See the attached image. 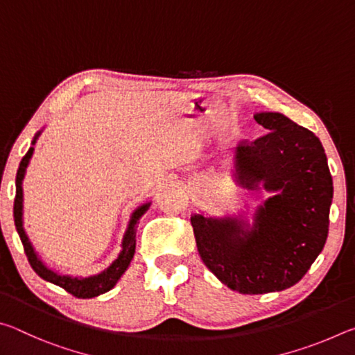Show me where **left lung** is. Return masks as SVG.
<instances>
[{
    "mask_svg": "<svg viewBox=\"0 0 355 355\" xmlns=\"http://www.w3.org/2000/svg\"><path fill=\"white\" fill-rule=\"evenodd\" d=\"M269 133L235 150L236 180L248 189L275 196L257 209L254 227L238 218L191 216L205 266L243 294L282 291L304 277L329 233L332 175L322 144L310 130L280 112H260Z\"/></svg>",
    "mask_w": 355,
    "mask_h": 355,
    "instance_id": "8db88e82",
    "label": "left lung"
}]
</instances>
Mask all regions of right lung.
Masks as SVG:
<instances>
[{
	"label": "right lung",
	"instance_id": "obj_1",
	"mask_svg": "<svg viewBox=\"0 0 355 355\" xmlns=\"http://www.w3.org/2000/svg\"><path fill=\"white\" fill-rule=\"evenodd\" d=\"M40 135V131L34 136L33 146L37 141V137ZM34 152V147L28 150V153L23 156L21 163L19 171H17V178H15V186H17V192H15V200H14V222L17 227V232H19V236L21 239L23 249H25V254L28 257V261L31 264V268L35 271V274L40 275L42 279L46 282H51L58 286L64 288L65 291L70 293L71 296H75L78 299H91L95 296H100L106 291H110L114 285L117 284V280L122 277V274L127 271V268L130 266L131 260H133L135 255V249H136V224L137 220L141 219V216L147 211L150 203H146L136 209L131 216L128 230L125 233L123 241H122V250L117 257V260H114L112 264L107 269H105L103 272H100L97 275H92V277H86V279H80V277H70V275H61L55 271H51L50 268H46L44 261L40 260L39 255L35 254V250L33 248V244L29 243V239L25 233V228H23V188H21V182L25 178V172L26 167L29 164V159H31Z\"/></svg>",
	"mask_w": 355,
	"mask_h": 355
}]
</instances>
